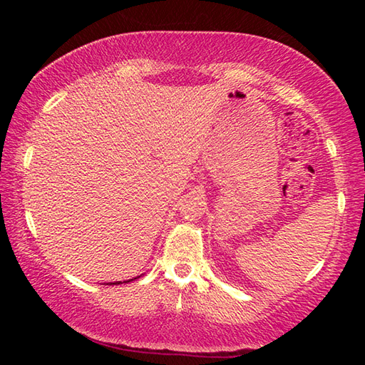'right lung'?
I'll list each match as a JSON object with an SVG mask.
<instances>
[{"mask_svg":"<svg viewBox=\"0 0 365 365\" xmlns=\"http://www.w3.org/2000/svg\"><path fill=\"white\" fill-rule=\"evenodd\" d=\"M136 279V277H135ZM130 281H133V279H130ZM130 281H125V282H130ZM118 284H122L120 281H118V282H110V285H118Z\"/></svg>","mask_w":365,"mask_h":365,"instance_id":"right-lung-1","label":"right lung"}]
</instances>
